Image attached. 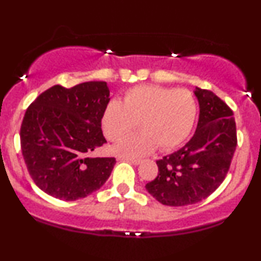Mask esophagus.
<instances>
[{"instance_id": "obj_1", "label": "esophagus", "mask_w": 261, "mask_h": 261, "mask_svg": "<svg viewBox=\"0 0 261 261\" xmlns=\"http://www.w3.org/2000/svg\"><path fill=\"white\" fill-rule=\"evenodd\" d=\"M120 160V162H123V160H128V162H130L132 164H134V165H140L141 164V160L140 159H133V158H126V156H119L117 158Z\"/></svg>"}]
</instances>
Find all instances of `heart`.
<instances>
[{
    "label": "heart",
    "mask_w": 261,
    "mask_h": 261,
    "mask_svg": "<svg viewBox=\"0 0 261 261\" xmlns=\"http://www.w3.org/2000/svg\"><path fill=\"white\" fill-rule=\"evenodd\" d=\"M197 116V102L187 89H169L155 85H140L124 94L122 102L110 99L103 109L101 127L109 140H117L133 129L138 122V134L129 135L114 146L116 154L140 158L160 149L177 147L187 140Z\"/></svg>",
    "instance_id": "b5f03b06"
}]
</instances>
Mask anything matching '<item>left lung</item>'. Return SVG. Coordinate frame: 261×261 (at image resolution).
<instances>
[{
	"instance_id": "obj_1",
	"label": "left lung",
	"mask_w": 261,
	"mask_h": 261,
	"mask_svg": "<svg viewBox=\"0 0 261 261\" xmlns=\"http://www.w3.org/2000/svg\"><path fill=\"white\" fill-rule=\"evenodd\" d=\"M199 106L194 137L156 162L158 176L146 190L164 205L184 206L212 195L229 170L237 148L233 112L214 92L196 88Z\"/></svg>"
}]
</instances>
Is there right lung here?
I'll use <instances>...</instances> for the list:
<instances>
[{
  "label": "right lung",
  "mask_w": 261,
  "mask_h": 261,
  "mask_svg": "<svg viewBox=\"0 0 261 261\" xmlns=\"http://www.w3.org/2000/svg\"><path fill=\"white\" fill-rule=\"evenodd\" d=\"M109 101L106 82H85L70 89L53 85L28 107L21 151L31 177L46 194L76 201L108 179L115 158L90 154L107 142L101 116Z\"/></svg>",
  "instance_id": "add662e5"
}]
</instances>
